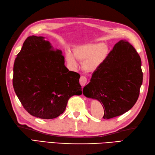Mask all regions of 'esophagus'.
<instances>
[{"instance_id": "esophagus-1", "label": "esophagus", "mask_w": 155, "mask_h": 155, "mask_svg": "<svg viewBox=\"0 0 155 155\" xmlns=\"http://www.w3.org/2000/svg\"><path fill=\"white\" fill-rule=\"evenodd\" d=\"M80 84L82 87H84L85 84H86L87 82V78L86 77H84V76H81V78H80Z\"/></svg>"}]
</instances>
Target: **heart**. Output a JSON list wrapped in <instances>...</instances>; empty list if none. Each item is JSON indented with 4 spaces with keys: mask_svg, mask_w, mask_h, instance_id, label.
Wrapping results in <instances>:
<instances>
[{
    "mask_svg": "<svg viewBox=\"0 0 155 155\" xmlns=\"http://www.w3.org/2000/svg\"><path fill=\"white\" fill-rule=\"evenodd\" d=\"M108 48L104 43L96 42L81 45L74 50V55L68 51L66 53V59L68 65L76 68L78 65V60L83 61V67L86 71H96L103 63L108 55Z\"/></svg>",
    "mask_w": 155,
    "mask_h": 155,
    "instance_id": "obj_1",
    "label": "heart"
}]
</instances>
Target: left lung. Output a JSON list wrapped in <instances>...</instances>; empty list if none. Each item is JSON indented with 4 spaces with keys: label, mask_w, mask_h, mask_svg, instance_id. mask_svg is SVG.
I'll return each instance as SVG.
<instances>
[{
    "label": "left lung",
    "mask_w": 155,
    "mask_h": 155,
    "mask_svg": "<svg viewBox=\"0 0 155 155\" xmlns=\"http://www.w3.org/2000/svg\"><path fill=\"white\" fill-rule=\"evenodd\" d=\"M143 77L140 56L129 42L121 40L94 71L83 94L99 101L103 118L109 119L132 108L139 98Z\"/></svg>",
    "instance_id": "left-lung-1"
}]
</instances>
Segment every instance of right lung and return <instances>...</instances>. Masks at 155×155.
I'll list each match as a JSON object with an SVG mask.
<instances>
[{"instance_id":"1","label":"right lung","mask_w":155,"mask_h":155,"mask_svg":"<svg viewBox=\"0 0 155 155\" xmlns=\"http://www.w3.org/2000/svg\"><path fill=\"white\" fill-rule=\"evenodd\" d=\"M62 51L43 37L23 43L13 68V87L25 109L37 118L52 119L65 110L73 95L82 94L80 74L69 71Z\"/></svg>"}]
</instances>
